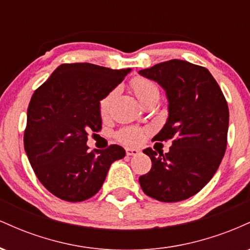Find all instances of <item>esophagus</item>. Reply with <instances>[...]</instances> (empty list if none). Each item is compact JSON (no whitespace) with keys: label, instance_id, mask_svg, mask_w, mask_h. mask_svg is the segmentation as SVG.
Returning a JSON list of instances; mask_svg holds the SVG:
<instances>
[{"label":"esophagus","instance_id":"1","mask_svg":"<svg viewBox=\"0 0 250 250\" xmlns=\"http://www.w3.org/2000/svg\"><path fill=\"white\" fill-rule=\"evenodd\" d=\"M125 153H127V155H129V156H136V155L140 154V150L135 148H127L125 149Z\"/></svg>","mask_w":250,"mask_h":250}]
</instances>
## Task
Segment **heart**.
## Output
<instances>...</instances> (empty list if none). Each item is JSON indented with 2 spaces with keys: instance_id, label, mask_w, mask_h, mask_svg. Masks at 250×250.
<instances>
[{
  "instance_id": "obj_1",
  "label": "heart",
  "mask_w": 250,
  "mask_h": 250,
  "mask_svg": "<svg viewBox=\"0 0 250 250\" xmlns=\"http://www.w3.org/2000/svg\"><path fill=\"white\" fill-rule=\"evenodd\" d=\"M130 88L133 89L134 94L136 95L137 99L141 101L143 104L149 100L154 99V97L160 96V89L157 84L151 80L146 79L142 76L134 77L130 81ZM116 96V89L109 91L103 99L100 101L99 110L102 117H105L109 115L111 109V104H113L114 99ZM143 139V130L136 127H125L122 128L116 133V140L119 142L123 143V145L128 146H135L139 145Z\"/></svg>"
}]
</instances>
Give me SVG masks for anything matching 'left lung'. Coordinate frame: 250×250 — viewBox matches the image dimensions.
<instances>
[{
	"instance_id": "obj_1",
	"label": "left lung",
	"mask_w": 250,
	"mask_h": 250,
	"mask_svg": "<svg viewBox=\"0 0 250 250\" xmlns=\"http://www.w3.org/2000/svg\"><path fill=\"white\" fill-rule=\"evenodd\" d=\"M159 83L168 97L169 116L154 137L171 140L168 153L147 148L149 173L140 176L148 196L179 202L197 194L216 173L227 148L229 109L222 90L207 68L170 60L139 71Z\"/></svg>"
}]
</instances>
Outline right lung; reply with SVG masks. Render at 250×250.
I'll return each mask as SVG.
<instances>
[{
  "mask_svg": "<svg viewBox=\"0 0 250 250\" xmlns=\"http://www.w3.org/2000/svg\"><path fill=\"white\" fill-rule=\"evenodd\" d=\"M130 69L91 63H64L34 91L27 113L24 150L40 182L68 202L90 199L110 165L123 159L117 145L88 151L89 131L102 128L100 101Z\"/></svg>",
  "mask_w": 250,
  "mask_h": 250,
  "instance_id": "right-lung-1",
  "label": "right lung"
}]
</instances>
